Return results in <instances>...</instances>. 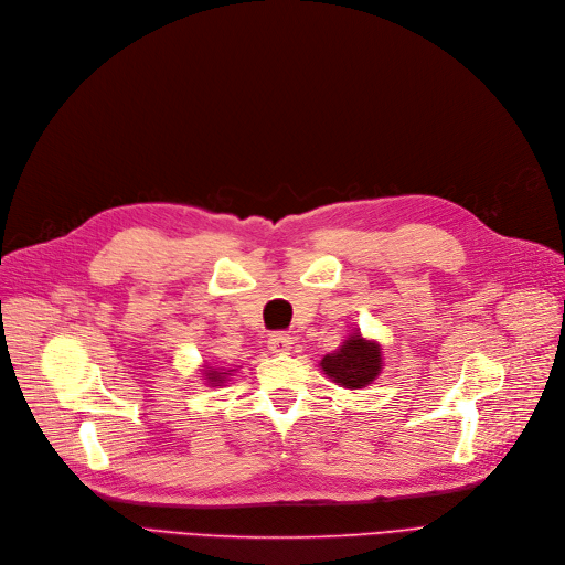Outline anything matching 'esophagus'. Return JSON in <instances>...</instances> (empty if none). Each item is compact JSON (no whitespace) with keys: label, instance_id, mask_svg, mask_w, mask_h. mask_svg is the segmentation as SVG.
<instances>
[{"label":"esophagus","instance_id":"34e87169","mask_svg":"<svg viewBox=\"0 0 565 565\" xmlns=\"http://www.w3.org/2000/svg\"><path fill=\"white\" fill-rule=\"evenodd\" d=\"M267 348H270L275 354H288V350L292 348V339L288 334H273L267 339Z\"/></svg>","mask_w":565,"mask_h":565}]
</instances>
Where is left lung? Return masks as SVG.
Returning <instances> with one entry per match:
<instances>
[{
  "instance_id": "obj_1",
  "label": "left lung",
  "mask_w": 565,
  "mask_h": 565,
  "mask_svg": "<svg viewBox=\"0 0 565 565\" xmlns=\"http://www.w3.org/2000/svg\"><path fill=\"white\" fill-rule=\"evenodd\" d=\"M322 373L343 390H364L377 380L384 366L382 345L354 330L334 352L324 354L318 364Z\"/></svg>"
}]
</instances>
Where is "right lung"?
Here are the masks:
<instances>
[{
  "instance_id": "right-lung-1",
  "label": "right lung",
  "mask_w": 565,
  "mask_h": 565,
  "mask_svg": "<svg viewBox=\"0 0 565 565\" xmlns=\"http://www.w3.org/2000/svg\"><path fill=\"white\" fill-rule=\"evenodd\" d=\"M201 380L205 387H224V384L228 382V377L237 371V369H217V366H211V364H203L201 369Z\"/></svg>"
}]
</instances>
